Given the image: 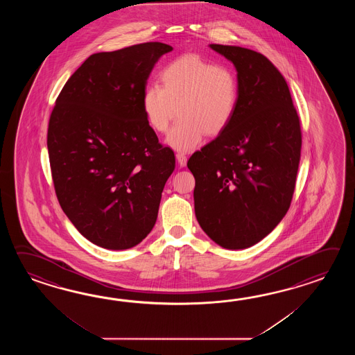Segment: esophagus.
<instances>
[{
    "label": "esophagus",
    "mask_w": 355,
    "mask_h": 355,
    "mask_svg": "<svg viewBox=\"0 0 355 355\" xmlns=\"http://www.w3.org/2000/svg\"><path fill=\"white\" fill-rule=\"evenodd\" d=\"M176 159H178V162H179V165L180 166H185L187 165V161H188V159H187V156L184 155V153H176Z\"/></svg>",
    "instance_id": "obj_1"
}]
</instances>
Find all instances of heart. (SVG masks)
Wrapping results in <instances>:
<instances>
[{
    "label": "heart",
    "mask_w": 355,
    "mask_h": 355,
    "mask_svg": "<svg viewBox=\"0 0 355 355\" xmlns=\"http://www.w3.org/2000/svg\"><path fill=\"white\" fill-rule=\"evenodd\" d=\"M159 83L146 87L142 109L150 127L165 133L176 113L179 119L167 144L179 151L194 150L204 136L222 135L239 105L240 87L234 69L185 54L159 71Z\"/></svg>",
    "instance_id": "1"
}]
</instances>
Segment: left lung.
Segmentation results:
<instances>
[{
    "label": "left lung",
    "instance_id": "obj_1",
    "mask_svg": "<svg viewBox=\"0 0 355 355\" xmlns=\"http://www.w3.org/2000/svg\"><path fill=\"white\" fill-rule=\"evenodd\" d=\"M237 71L228 128L188 161L199 225L219 246L248 249L272 232L293 198L302 133L287 83L261 53L211 44Z\"/></svg>",
    "mask_w": 355,
    "mask_h": 355
}]
</instances>
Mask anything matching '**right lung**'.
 <instances>
[{
	"label": "right lung",
	"mask_w": 355,
	"mask_h": 355,
	"mask_svg": "<svg viewBox=\"0 0 355 355\" xmlns=\"http://www.w3.org/2000/svg\"><path fill=\"white\" fill-rule=\"evenodd\" d=\"M173 46L159 42L90 55L55 100L46 146L60 207L78 232L109 250L151 232L175 168L142 109L152 68Z\"/></svg>",
	"instance_id": "right-lung-1"
}]
</instances>
